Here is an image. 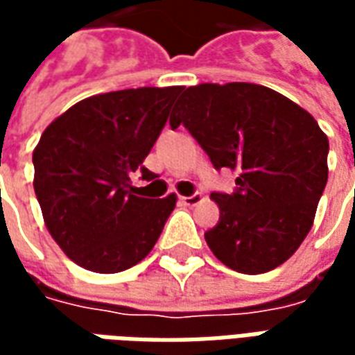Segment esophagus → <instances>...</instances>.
<instances>
[{
	"label": "esophagus",
	"mask_w": 355,
	"mask_h": 355,
	"mask_svg": "<svg viewBox=\"0 0 355 355\" xmlns=\"http://www.w3.org/2000/svg\"><path fill=\"white\" fill-rule=\"evenodd\" d=\"M201 200H203V196H201L200 192L192 193V196H182V198H180V201H182L184 205H190V207H192V205H198Z\"/></svg>",
	"instance_id": "obj_1"
}]
</instances>
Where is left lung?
Here are the masks:
<instances>
[{"mask_svg":"<svg viewBox=\"0 0 355 355\" xmlns=\"http://www.w3.org/2000/svg\"><path fill=\"white\" fill-rule=\"evenodd\" d=\"M169 123L184 125L216 171H238L236 190L213 192L218 223L205 241L241 274L289 259L312 228L327 184L329 140L306 110L254 83L184 89Z\"/></svg>","mask_w":355,"mask_h":355,"instance_id":"obj_1","label":"left lung"}]
</instances>
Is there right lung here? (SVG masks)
Returning <instances> with one entry per match:
<instances>
[{
    "mask_svg": "<svg viewBox=\"0 0 355 355\" xmlns=\"http://www.w3.org/2000/svg\"><path fill=\"white\" fill-rule=\"evenodd\" d=\"M182 87H140L73 104L34 150V190L45 226L76 264L116 274L139 264L162 234L177 198L135 196L129 184L167 123Z\"/></svg>",
    "mask_w": 355,
    "mask_h": 355,
    "instance_id": "add662e5",
    "label": "right lung"
}]
</instances>
